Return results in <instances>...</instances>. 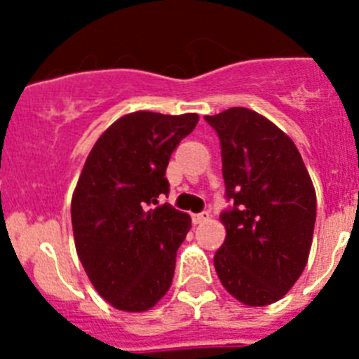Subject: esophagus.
I'll return each mask as SVG.
<instances>
[{
  "mask_svg": "<svg viewBox=\"0 0 359 359\" xmlns=\"http://www.w3.org/2000/svg\"><path fill=\"white\" fill-rule=\"evenodd\" d=\"M208 217H210V214H208V212H199V214L192 215V223L201 224V223H205V221H208Z\"/></svg>",
  "mask_w": 359,
  "mask_h": 359,
  "instance_id": "34e87169",
  "label": "esophagus"
}]
</instances>
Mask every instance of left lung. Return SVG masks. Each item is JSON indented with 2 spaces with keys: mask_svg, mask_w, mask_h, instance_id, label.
I'll use <instances>...</instances> for the list:
<instances>
[{
  "mask_svg": "<svg viewBox=\"0 0 359 359\" xmlns=\"http://www.w3.org/2000/svg\"><path fill=\"white\" fill-rule=\"evenodd\" d=\"M223 158L219 215L226 239L214 266L224 290L246 306L280 300L302 275L316 221V194L290 136L246 107L205 116Z\"/></svg>",
  "mask_w": 359,
  "mask_h": 359,
  "instance_id": "left-lung-1",
  "label": "left lung"
}]
</instances>
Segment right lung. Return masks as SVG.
<instances>
[{
    "instance_id": "add662e5",
    "label": "right lung",
    "mask_w": 359,
    "mask_h": 359,
    "mask_svg": "<svg viewBox=\"0 0 359 359\" xmlns=\"http://www.w3.org/2000/svg\"><path fill=\"white\" fill-rule=\"evenodd\" d=\"M199 116L136 111L91 149L72 199L77 255L98 294L129 313L151 309L172 284L190 217L160 205L170 154Z\"/></svg>"
}]
</instances>
